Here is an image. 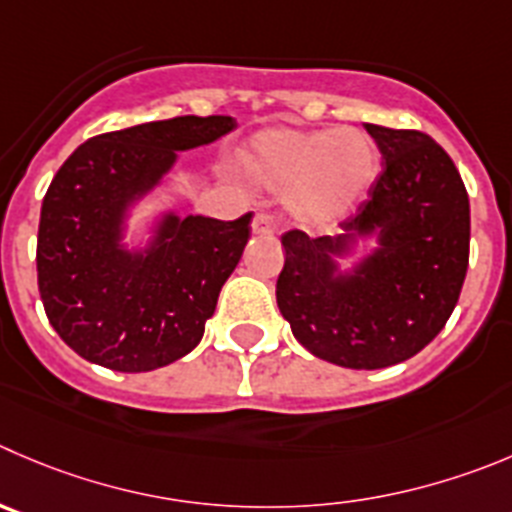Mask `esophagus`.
<instances>
[{"label":"esophagus","instance_id":"obj_1","mask_svg":"<svg viewBox=\"0 0 512 512\" xmlns=\"http://www.w3.org/2000/svg\"><path fill=\"white\" fill-rule=\"evenodd\" d=\"M276 226L274 221H271V216H266V213H256L251 221V233L253 236H274Z\"/></svg>","mask_w":512,"mask_h":512}]
</instances>
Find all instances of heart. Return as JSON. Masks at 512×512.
<instances>
[{"label":"heart","mask_w":512,"mask_h":512,"mask_svg":"<svg viewBox=\"0 0 512 512\" xmlns=\"http://www.w3.org/2000/svg\"><path fill=\"white\" fill-rule=\"evenodd\" d=\"M256 186L279 191L299 226L324 231L352 216L377 178V150L354 128H266L238 153Z\"/></svg>","instance_id":"1"}]
</instances>
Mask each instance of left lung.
I'll list each match as a JSON object with an SVG mask.
<instances>
[{
  "label": "left lung",
  "instance_id": "obj_1",
  "mask_svg": "<svg viewBox=\"0 0 512 512\" xmlns=\"http://www.w3.org/2000/svg\"><path fill=\"white\" fill-rule=\"evenodd\" d=\"M384 170L339 236L289 231L276 304L324 362L384 369L425 349L450 319L470 253V201L450 155L425 133L364 125ZM367 242L370 248L357 254Z\"/></svg>",
  "mask_w": 512,
  "mask_h": 512
}]
</instances>
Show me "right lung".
Listing matches in <instances>:
<instances>
[{"instance_id": "add662e5", "label": "right lung", "mask_w": 512, "mask_h": 512, "mask_svg": "<svg viewBox=\"0 0 512 512\" xmlns=\"http://www.w3.org/2000/svg\"><path fill=\"white\" fill-rule=\"evenodd\" d=\"M236 128L228 115H183L97 135L52 178L42 201L37 281L47 319L82 359L150 372L198 347L251 231L236 221L158 208L130 231L178 153Z\"/></svg>"}]
</instances>
